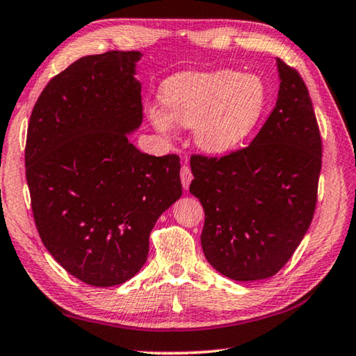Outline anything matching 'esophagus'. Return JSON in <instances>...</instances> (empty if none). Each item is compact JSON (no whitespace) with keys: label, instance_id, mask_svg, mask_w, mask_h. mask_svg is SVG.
<instances>
[{"label":"esophagus","instance_id":"34e87169","mask_svg":"<svg viewBox=\"0 0 356 356\" xmlns=\"http://www.w3.org/2000/svg\"><path fill=\"white\" fill-rule=\"evenodd\" d=\"M179 177H181V183H183V188L188 189L191 181H193V172H191V167L189 165H184L181 167V170H179Z\"/></svg>","mask_w":356,"mask_h":356}]
</instances>
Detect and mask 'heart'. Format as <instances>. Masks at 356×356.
<instances>
[{"mask_svg": "<svg viewBox=\"0 0 356 356\" xmlns=\"http://www.w3.org/2000/svg\"><path fill=\"white\" fill-rule=\"evenodd\" d=\"M165 108L147 106L157 132L170 135L175 122L194 129V141L209 154H224L248 138L266 111L269 94L259 76L220 70L183 73L162 86Z\"/></svg>", "mask_w": 356, "mask_h": 356, "instance_id": "b5f03b06", "label": "heart"}]
</instances>
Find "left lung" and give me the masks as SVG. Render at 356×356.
I'll return each mask as SVG.
<instances>
[{"label": "left lung", "mask_w": 356, "mask_h": 356, "mask_svg": "<svg viewBox=\"0 0 356 356\" xmlns=\"http://www.w3.org/2000/svg\"><path fill=\"white\" fill-rule=\"evenodd\" d=\"M275 108L251 145L222 157L194 154L191 194L205 211L202 250L232 280L269 278L299 247L312 222L321 136L302 78L277 58Z\"/></svg>", "instance_id": "8db88e82"}]
</instances>
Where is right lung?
Returning <instances> with one entry per match:
<instances>
[{
    "mask_svg": "<svg viewBox=\"0 0 356 356\" xmlns=\"http://www.w3.org/2000/svg\"><path fill=\"white\" fill-rule=\"evenodd\" d=\"M138 51L87 56L49 81L31 111L26 183L40 237L92 286L121 285L147 259L149 234L181 197L179 157L129 141L143 121Z\"/></svg>",
    "mask_w": 356,
    "mask_h": 356,
    "instance_id": "obj_1",
    "label": "right lung"
}]
</instances>
